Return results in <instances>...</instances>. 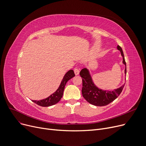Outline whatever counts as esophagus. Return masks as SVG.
Listing matches in <instances>:
<instances>
[{"instance_id":"1","label":"esophagus","mask_w":146,"mask_h":146,"mask_svg":"<svg viewBox=\"0 0 146 146\" xmlns=\"http://www.w3.org/2000/svg\"><path fill=\"white\" fill-rule=\"evenodd\" d=\"M74 72L75 75H76V76L78 75V74H79V70L78 67L74 68Z\"/></svg>"}]
</instances>
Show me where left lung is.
<instances>
[{
    "mask_svg": "<svg viewBox=\"0 0 146 146\" xmlns=\"http://www.w3.org/2000/svg\"><path fill=\"white\" fill-rule=\"evenodd\" d=\"M117 49L120 51L122 57V63L125 66V74H126V63L123 51L119 45L117 46ZM80 75L82 78V93L83 98L90 104L98 106H105L113 101L120 95L125 85L124 84L121 87L113 90H102L98 88L94 84L89 69L83 68L80 72Z\"/></svg>",
    "mask_w": 146,
    "mask_h": 146,
    "instance_id": "8db88e82",
    "label": "left lung"
}]
</instances>
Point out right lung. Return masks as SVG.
Here are the masks:
<instances>
[{
    "instance_id": "1",
    "label": "right lung",
    "mask_w": 146,
    "mask_h": 146,
    "mask_svg": "<svg viewBox=\"0 0 146 146\" xmlns=\"http://www.w3.org/2000/svg\"><path fill=\"white\" fill-rule=\"evenodd\" d=\"M75 74L73 70H68L64 76L63 79L62 80H61L58 88L54 93L51 94L48 98L42 99V100H40V101L32 100V101L38 105L44 106V107H47V106H50L53 105H55L58 102L60 101L61 98H62L63 95L64 89L67 82L69 80L71 79L72 78H73Z\"/></svg>"
}]
</instances>
